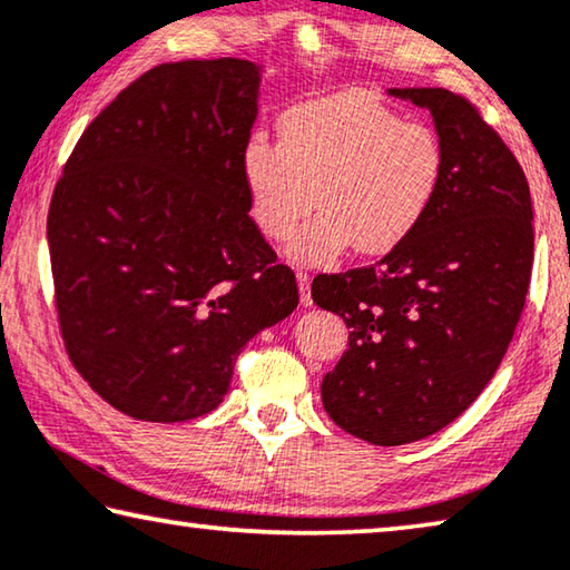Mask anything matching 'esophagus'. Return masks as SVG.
<instances>
[{"mask_svg": "<svg viewBox=\"0 0 570 570\" xmlns=\"http://www.w3.org/2000/svg\"><path fill=\"white\" fill-rule=\"evenodd\" d=\"M296 278H299V292H302V304H312V286H309V274L306 271H296Z\"/></svg>", "mask_w": 570, "mask_h": 570, "instance_id": "obj_1", "label": "esophagus"}]
</instances>
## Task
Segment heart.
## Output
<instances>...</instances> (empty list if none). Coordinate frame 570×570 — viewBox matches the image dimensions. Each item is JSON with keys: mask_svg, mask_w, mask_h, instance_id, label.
I'll return each mask as SVG.
<instances>
[{"mask_svg": "<svg viewBox=\"0 0 570 570\" xmlns=\"http://www.w3.org/2000/svg\"><path fill=\"white\" fill-rule=\"evenodd\" d=\"M282 141L256 134L240 157L250 215L286 240L314 203L324 210L294 238L292 256L322 264L355 243L377 256L426 218L444 177L439 134L367 90L299 104L278 121Z\"/></svg>", "mask_w": 570, "mask_h": 570, "instance_id": "obj_1", "label": "heart"}]
</instances>
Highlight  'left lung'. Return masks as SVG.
I'll list each match as a JSON object with an SVG mask.
<instances>
[{"label": "left lung", "mask_w": 570, "mask_h": 570, "mask_svg": "<svg viewBox=\"0 0 570 570\" xmlns=\"http://www.w3.org/2000/svg\"><path fill=\"white\" fill-rule=\"evenodd\" d=\"M387 94L433 116L436 200L377 264L320 274L312 299L350 330L322 381L324 411L367 444L401 446L449 426L492 381L525 306L535 238L525 171L466 98Z\"/></svg>", "instance_id": "1"}]
</instances>
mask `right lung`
I'll use <instances>...</instances> for the list:
<instances>
[{
	"mask_svg": "<svg viewBox=\"0 0 570 570\" xmlns=\"http://www.w3.org/2000/svg\"><path fill=\"white\" fill-rule=\"evenodd\" d=\"M250 60L165 62L78 139L48 243L66 350L131 419L218 409L240 350L299 304L248 215L240 157L258 116Z\"/></svg>",
	"mask_w": 570,
	"mask_h": 570,
	"instance_id": "obj_1",
	"label": "right lung"
}]
</instances>
